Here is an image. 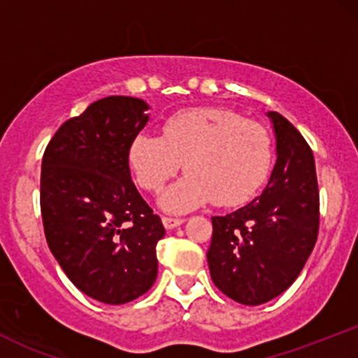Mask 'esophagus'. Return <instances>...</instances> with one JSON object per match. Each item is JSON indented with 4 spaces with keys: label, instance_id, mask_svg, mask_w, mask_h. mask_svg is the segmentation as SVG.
<instances>
[{
    "label": "esophagus",
    "instance_id": "obj_1",
    "mask_svg": "<svg viewBox=\"0 0 358 358\" xmlns=\"http://www.w3.org/2000/svg\"><path fill=\"white\" fill-rule=\"evenodd\" d=\"M185 222V219H173V217H163V225H165V229H175L178 227V225H182Z\"/></svg>",
    "mask_w": 358,
    "mask_h": 358
}]
</instances>
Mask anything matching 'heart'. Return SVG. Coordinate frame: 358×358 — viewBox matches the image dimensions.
<instances>
[{"label": "heart", "mask_w": 358, "mask_h": 358, "mask_svg": "<svg viewBox=\"0 0 358 358\" xmlns=\"http://www.w3.org/2000/svg\"><path fill=\"white\" fill-rule=\"evenodd\" d=\"M138 185L159 192L182 170L187 176L162 199V207L183 213L212 202L236 207L249 202L271 168L268 131L241 114L219 108H193L163 122L162 136L139 133L127 148Z\"/></svg>", "instance_id": "obj_1"}]
</instances>
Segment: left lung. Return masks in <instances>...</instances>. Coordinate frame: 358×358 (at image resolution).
<instances>
[{
  "label": "left lung",
  "mask_w": 358,
  "mask_h": 358,
  "mask_svg": "<svg viewBox=\"0 0 358 358\" xmlns=\"http://www.w3.org/2000/svg\"><path fill=\"white\" fill-rule=\"evenodd\" d=\"M276 134V163L252 202L212 217L207 252L213 285L234 301L256 306L294 282L315 248L320 195L313 151L279 113H268Z\"/></svg>",
  "instance_id": "1"
}]
</instances>
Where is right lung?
I'll return each instance as SVG.
<instances>
[{
  "label": "right lung",
  "mask_w": 358,
  "mask_h": 358,
  "mask_svg": "<svg viewBox=\"0 0 358 358\" xmlns=\"http://www.w3.org/2000/svg\"><path fill=\"white\" fill-rule=\"evenodd\" d=\"M148 109L127 96L92 102L59 127L42 159L48 248L73 285L106 305L139 298L158 274L156 244L165 227L139 195L127 163Z\"/></svg>",
  "instance_id": "1"
}]
</instances>
